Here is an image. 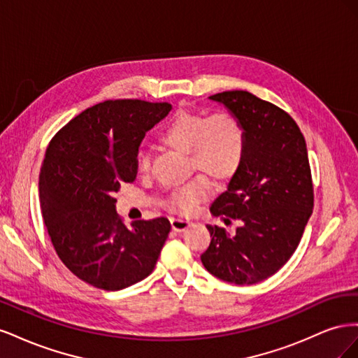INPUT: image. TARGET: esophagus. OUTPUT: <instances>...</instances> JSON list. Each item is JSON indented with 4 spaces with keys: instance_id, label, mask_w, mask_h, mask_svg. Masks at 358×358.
<instances>
[{
    "instance_id": "obj_1",
    "label": "esophagus",
    "mask_w": 358,
    "mask_h": 358,
    "mask_svg": "<svg viewBox=\"0 0 358 358\" xmlns=\"http://www.w3.org/2000/svg\"><path fill=\"white\" fill-rule=\"evenodd\" d=\"M170 224H171V229L175 231H183L187 230L189 227V221H185V220H176V218H171L170 220Z\"/></svg>"
}]
</instances>
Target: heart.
I'll use <instances>...</instances> for the list:
<instances>
[{"instance_id": "b5f03b06", "label": "heart", "mask_w": 358, "mask_h": 358, "mask_svg": "<svg viewBox=\"0 0 358 358\" xmlns=\"http://www.w3.org/2000/svg\"><path fill=\"white\" fill-rule=\"evenodd\" d=\"M159 138L173 149L188 152L191 167L213 180H225L234 175L243 159L246 143L242 124L230 113L206 116L179 112L170 119ZM149 169V157L138 154V173L145 175ZM208 182L197 179L173 194L167 206L171 210L189 212L208 194Z\"/></svg>"}]
</instances>
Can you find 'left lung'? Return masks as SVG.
Masks as SVG:
<instances>
[{
	"label": "left lung",
	"instance_id": "obj_1",
	"mask_svg": "<svg viewBox=\"0 0 358 358\" xmlns=\"http://www.w3.org/2000/svg\"><path fill=\"white\" fill-rule=\"evenodd\" d=\"M243 127L245 154L210 213L237 222L233 233L206 225L210 245L201 254L209 273L252 285L282 267L305 231L313 188L305 137L287 112L248 91L210 95Z\"/></svg>",
	"mask_w": 358,
	"mask_h": 358
}]
</instances>
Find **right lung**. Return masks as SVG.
Wrapping results in <instances>:
<instances>
[{"label": "right lung", "instance_id": "add662e5", "mask_svg": "<svg viewBox=\"0 0 358 358\" xmlns=\"http://www.w3.org/2000/svg\"><path fill=\"white\" fill-rule=\"evenodd\" d=\"M170 110L169 103H99L62 127L46 149L38 180L43 221L61 262L86 284L117 291L152 273L169 220L127 229L113 196L136 179L140 143Z\"/></svg>", "mask_w": 358, "mask_h": 358}]
</instances>
